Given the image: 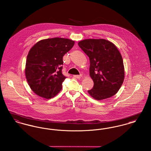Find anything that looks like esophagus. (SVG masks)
Masks as SVG:
<instances>
[{
	"mask_svg": "<svg viewBox=\"0 0 151 151\" xmlns=\"http://www.w3.org/2000/svg\"><path fill=\"white\" fill-rule=\"evenodd\" d=\"M82 75H73V77L75 78H76V79H80L81 78Z\"/></svg>",
	"mask_w": 151,
	"mask_h": 151,
	"instance_id": "obj_1",
	"label": "esophagus"
}]
</instances>
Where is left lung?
<instances>
[{
    "instance_id": "1",
    "label": "left lung",
    "mask_w": 151,
    "mask_h": 151,
    "mask_svg": "<svg viewBox=\"0 0 151 151\" xmlns=\"http://www.w3.org/2000/svg\"><path fill=\"white\" fill-rule=\"evenodd\" d=\"M89 58V75L93 81L91 96L101 100L115 95L124 79L122 56L117 47L106 39H89L78 43Z\"/></svg>"
}]
</instances>
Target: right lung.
<instances>
[{
  "mask_svg": "<svg viewBox=\"0 0 151 151\" xmlns=\"http://www.w3.org/2000/svg\"><path fill=\"white\" fill-rule=\"evenodd\" d=\"M75 42L55 37L36 43L27 55L25 73L31 89L39 96L51 99L62 89L66 78L63 75V57Z\"/></svg>",
  "mask_w": 151,
  "mask_h": 151,
  "instance_id": "1",
  "label": "right lung"
}]
</instances>
